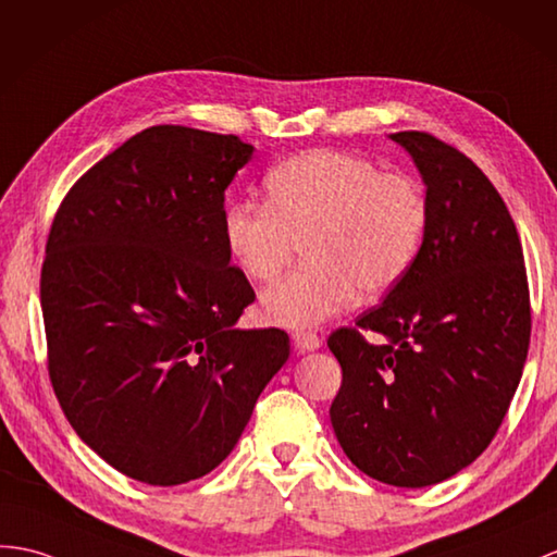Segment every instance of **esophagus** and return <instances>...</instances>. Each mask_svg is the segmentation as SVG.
I'll return each mask as SVG.
<instances>
[{
  "label": "esophagus",
  "instance_id": "34e87169",
  "mask_svg": "<svg viewBox=\"0 0 557 557\" xmlns=\"http://www.w3.org/2000/svg\"><path fill=\"white\" fill-rule=\"evenodd\" d=\"M292 342L296 348H299V351H318V348L322 346V339L315 332H304V330H296L292 334Z\"/></svg>",
  "mask_w": 557,
  "mask_h": 557
}]
</instances>
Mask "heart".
Instances as JSON below:
<instances>
[{"label": "heart", "instance_id": "1", "mask_svg": "<svg viewBox=\"0 0 557 557\" xmlns=\"http://www.w3.org/2000/svg\"><path fill=\"white\" fill-rule=\"evenodd\" d=\"M268 203L235 201L223 213L232 261L273 282L304 242L306 263L268 289L261 313L280 327H313L356 294L377 299L420 253L426 201L416 180L339 151H306L265 177Z\"/></svg>", "mask_w": 557, "mask_h": 557}]
</instances>
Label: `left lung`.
Returning a JSON list of instances; mask_svg holds the SVG:
<instances>
[{
  "instance_id": "obj_1",
  "label": "left lung",
  "mask_w": 557,
  "mask_h": 557,
  "mask_svg": "<svg viewBox=\"0 0 557 557\" xmlns=\"http://www.w3.org/2000/svg\"><path fill=\"white\" fill-rule=\"evenodd\" d=\"M389 139L422 177L426 230L382 306L327 339L344 372L330 420L360 472L420 488L468 468L498 432L522 377L532 310L522 244L488 177L426 133Z\"/></svg>"
}]
</instances>
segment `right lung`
<instances>
[{"label":"right lung","instance_id":"add662e5","mask_svg":"<svg viewBox=\"0 0 557 557\" xmlns=\"http://www.w3.org/2000/svg\"><path fill=\"white\" fill-rule=\"evenodd\" d=\"M253 147L153 125L77 180L47 239L49 377L77 436L151 486L209 474L289 358L287 332L237 330L256 294L230 265L225 189Z\"/></svg>","mask_w":557,"mask_h":557}]
</instances>
